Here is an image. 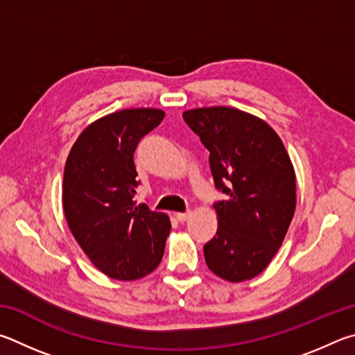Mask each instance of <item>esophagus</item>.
Returning <instances> with one entry per match:
<instances>
[{
	"label": "esophagus",
	"instance_id": "esophagus-1",
	"mask_svg": "<svg viewBox=\"0 0 355 355\" xmlns=\"http://www.w3.org/2000/svg\"><path fill=\"white\" fill-rule=\"evenodd\" d=\"M190 215H191V212H178L174 216H176V220H178L179 223H185V221L189 220Z\"/></svg>",
	"mask_w": 355,
	"mask_h": 355
}]
</instances>
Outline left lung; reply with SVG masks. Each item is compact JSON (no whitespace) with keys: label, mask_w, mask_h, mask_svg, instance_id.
<instances>
[{"label":"left lung","mask_w":355,"mask_h":355,"mask_svg":"<svg viewBox=\"0 0 355 355\" xmlns=\"http://www.w3.org/2000/svg\"><path fill=\"white\" fill-rule=\"evenodd\" d=\"M182 116L210 151L215 187L227 195L214 204L218 229L204 245L209 270L229 282L256 277L295 215L296 176L287 149L268 123L243 110L215 105Z\"/></svg>","instance_id":"8db88e82"}]
</instances>
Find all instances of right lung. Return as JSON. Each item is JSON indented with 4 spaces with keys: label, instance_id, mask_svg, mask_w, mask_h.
<instances>
[{
    "label": "right lung",
    "instance_id": "1",
    "mask_svg": "<svg viewBox=\"0 0 355 355\" xmlns=\"http://www.w3.org/2000/svg\"><path fill=\"white\" fill-rule=\"evenodd\" d=\"M160 109H124L89 124L68 154L62 206L68 227L90 262L116 281L157 268L170 218L134 201L139 141L164 120Z\"/></svg>",
    "mask_w": 355,
    "mask_h": 355
}]
</instances>
